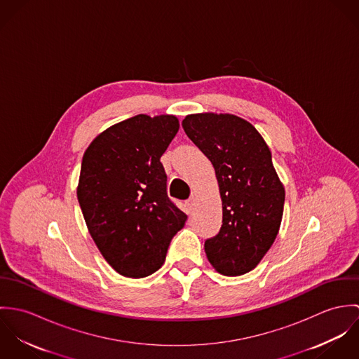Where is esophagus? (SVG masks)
Returning <instances> with one entry per match:
<instances>
[{
  "mask_svg": "<svg viewBox=\"0 0 359 359\" xmlns=\"http://www.w3.org/2000/svg\"><path fill=\"white\" fill-rule=\"evenodd\" d=\"M195 202H196V199H195V198H191V199H188V201H187V205H188L189 211H192V210H194V207H195Z\"/></svg>",
  "mask_w": 359,
  "mask_h": 359,
  "instance_id": "34e87169",
  "label": "esophagus"
}]
</instances>
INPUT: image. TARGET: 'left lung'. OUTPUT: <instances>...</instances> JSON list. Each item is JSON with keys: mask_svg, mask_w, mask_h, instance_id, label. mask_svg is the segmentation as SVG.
I'll return each mask as SVG.
<instances>
[{"mask_svg": "<svg viewBox=\"0 0 359 359\" xmlns=\"http://www.w3.org/2000/svg\"><path fill=\"white\" fill-rule=\"evenodd\" d=\"M182 127L211 161L222 202V226L205 241L207 259L221 275L248 273L273 245L283 217L285 187L271 151L252 123L231 113L188 114Z\"/></svg>", "mask_w": 359, "mask_h": 359, "instance_id": "obj_1", "label": "left lung"}]
</instances>
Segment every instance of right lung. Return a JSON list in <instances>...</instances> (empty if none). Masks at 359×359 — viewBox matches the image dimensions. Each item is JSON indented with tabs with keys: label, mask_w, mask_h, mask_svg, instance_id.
Segmentation results:
<instances>
[{
	"label": "right lung",
	"mask_w": 359,
	"mask_h": 359,
	"mask_svg": "<svg viewBox=\"0 0 359 359\" xmlns=\"http://www.w3.org/2000/svg\"><path fill=\"white\" fill-rule=\"evenodd\" d=\"M180 130L174 114H137L100 133L83 156L77 199L106 262L126 278H145L165 259L187 215L165 192L160 163Z\"/></svg>",
	"instance_id": "1"
}]
</instances>
